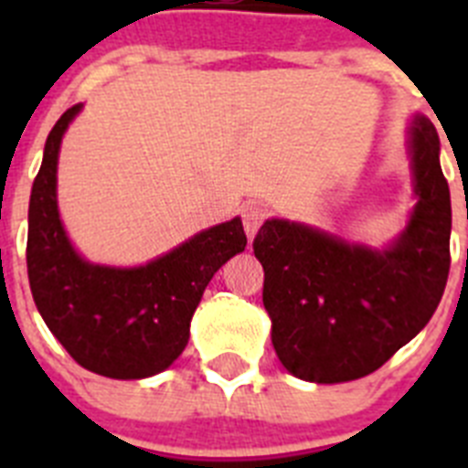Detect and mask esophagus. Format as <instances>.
I'll return each mask as SVG.
<instances>
[{
  "mask_svg": "<svg viewBox=\"0 0 468 468\" xmlns=\"http://www.w3.org/2000/svg\"><path fill=\"white\" fill-rule=\"evenodd\" d=\"M267 215H270V208L264 204H248L243 206V227H246V234L250 239L258 234V229L262 227V222L267 220Z\"/></svg>",
  "mask_w": 468,
  "mask_h": 468,
  "instance_id": "34e87169",
  "label": "esophagus"
}]
</instances>
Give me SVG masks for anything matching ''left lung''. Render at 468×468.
Instances as JSON below:
<instances>
[{"mask_svg":"<svg viewBox=\"0 0 468 468\" xmlns=\"http://www.w3.org/2000/svg\"><path fill=\"white\" fill-rule=\"evenodd\" d=\"M441 140L427 117L410 128L417 206L388 250L351 246L304 225L267 220L253 250L262 302L285 370L318 384L382 367L436 312L450 271V187Z\"/></svg>","mask_w":468,"mask_h":468,"instance_id":"8db88e82","label":"left lung"}]
</instances>
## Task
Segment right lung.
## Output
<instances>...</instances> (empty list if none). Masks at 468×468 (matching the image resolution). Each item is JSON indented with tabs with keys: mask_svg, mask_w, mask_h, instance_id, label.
Listing matches in <instances>:
<instances>
[{
	"mask_svg": "<svg viewBox=\"0 0 468 468\" xmlns=\"http://www.w3.org/2000/svg\"><path fill=\"white\" fill-rule=\"evenodd\" d=\"M80 110L69 107L51 128L32 185L30 291L44 324L81 367L112 379L152 378L183 354L206 285L246 248V231L234 218L135 270L81 260L65 237L56 201L58 150Z\"/></svg>",
	"mask_w": 468,
	"mask_h": 468,
	"instance_id": "1",
	"label": "right lung"
}]
</instances>
